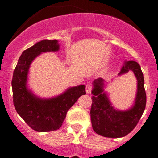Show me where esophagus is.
<instances>
[{
    "label": "esophagus",
    "instance_id": "34e87169",
    "mask_svg": "<svg viewBox=\"0 0 158 158\" xmlns=\"http://www.w3.org/2000/svg\"><path fill=\"white\" fill-rule=\"evenodd\" d=\"M86 93H88V94H89V93H91V91H92V85H86Z\"/></svg>",
    "mask_w": 158,
    "mask_h": 158
}]
</instances>
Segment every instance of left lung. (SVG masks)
Instances as JSON below:
<instances>
[{
    "mask_svg": "<svg viewBox=\"0 0 158 158\" xmlns=\"http://www.w3.org/2000/svg\"><path fill=\"white\" fill-rule=\"evenodd\" d=\"M132 71L137 79V92L133 105L127 110H118L112 105L104 91L105 81L102 78L95 79L92 90L91 122L96 134L107 138H122L132 131L144 112L146 95L144 76L140 65L135 61L125 62L118 76Z\"/></svg>",
    "mask_w": 158,
    "mask_h": 158,
    "instance_id": "8db88e82",
    "label": "left lung"
}]
</instances>
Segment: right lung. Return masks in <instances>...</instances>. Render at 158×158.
I'll return each instance as SVG.
<instances>
[{"mask_svg": "<svg viewBox=\"0 0 158 158\" xmlns=\"http://www.w3.org/2000/svg\"><path fill=\"white\" fill-rule=\"evenodd\" d=\"M58 40H42L25 50L18 60L12 80L13 104L19 115L38 132H49L59 129L68 110L78 98L86 94L85 86L70 87L62 94L51 98L36 96L27 86L31 62L43 53L59 51Z\"/></svg>", "mask_w": 158, "mask_h": 158, "instance_id": "obj_1", "label": "right lung"}]
</instances>
